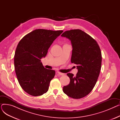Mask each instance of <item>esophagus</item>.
Returning <instances> with one entry per match:
<instances>
[{"label":"esophagus","instance_id":"34e87169","mask_svg":"<svg viewBox=\"0 0 120 120\" xmlns=\"http://www.w3.org/2000/svg\"><path fill=\"white\" fill-rule=\"evenodd\" d=\"M57 73H58V74L59 75H62V76H63V75H65L64 73H61V72H58Z\"/></svg>","mask_w":120,"mask_h":120}]
</instances>
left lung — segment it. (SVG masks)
I'll return each mask as SVG.
<instances>
[{
  "label": "left lung",
  "instance_id": "8db88e82",
  "mask_svg": "<svg viewBox=\"0 0 120 120\" xmlns=\"http://www.w3.org/2000/svg\"><path fill=\"white\" fill-rule=\"evenodd\" d=\"M68 39L72 46L71 62L77 65L75 76L67 73L70 78L63 92L70 97L80 99L88 95L95 86L100 74L102 54L97 42L81 30H67L61 35Z\"/></svg>",
  "mask_w": 120,
  "mask_h": 120
}]
</instances>
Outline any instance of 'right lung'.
Returning a JSON list of instances; mask_svg holds the SVG:
<instances>
[{
  "label": "right lung",
  "mask_w": 120,
  "mask_h": 120,
  "mask_svg": "<svg viewBox=\"0 0 120 120\" xmlns=\"http://www.w3.org/2000/svg\"><path fill=\"white\" fill-rule=\"evenodd\" d=\"M63 31L35 30L19 42L14 57L15 73L22 89L30 95L41 96L48 91L55 72L44 68L41 59Z\"/></svg>",
  "instance_id": "right-lung-1"
}]
</instances>
